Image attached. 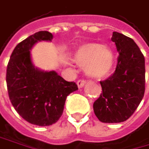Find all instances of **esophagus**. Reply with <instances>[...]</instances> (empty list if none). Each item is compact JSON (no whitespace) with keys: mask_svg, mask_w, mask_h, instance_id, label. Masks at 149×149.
Segmentation results:
<instances>
[{"mask_svg":"<svg viewBox=\"0 0 149 149\" xmlns=\"http://www.w3.org/2000/svg\"><path fill=\"white\" fill-rule=\"evenodd\" d=\"M85 84H86V80H84V79H79V80L77 81V85H78V87L79 88H83L85 86Z\"/></svg>","mask_w":149,"mask_h":149,"instance_id":"1","label":"esophagus"}]
</instances>
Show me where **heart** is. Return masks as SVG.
I'll use <instances>...</instances> for the list:
<instances>
[{"instance_id": "b5f03b06", "label": "heart", "mask_w": 149, "mask_h": 149, "mask_svg": "<svg viewBox=\"0 0 149 149\" xmlns=\"http://www.w3.org/2000/svg\"><path fill=\"white\" fill-rule=\"evenodd\" d=\"M73 61L80 67H85L87 74L95 79L108 77L114 67V54L107 46L90 43L81 45L74 54Z\"/></svg>"}]
</instances>
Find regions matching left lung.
I'll return each mask as SVG.
<instances>
[{"label":"left lung","mask_w":149,"mask_h":149,"mask_svg":"<svg viewBox=\"0 0 149 149\" xmlns=\"http://www.w3.org/2000/svg\"><path fill=\"white\" fill-rule=\"evenodd\" d=\"M119 56L113 75L100 81L102 94L94 104L102 123H123L133 114L145 93V57L137 44L121 33L113 32Z\"/></svg>","instance_id":"obj_1"}]
</instances>
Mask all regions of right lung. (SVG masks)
<instances>
[{
  "label": "right lung",
  "mask_w": 149,
  "mask_h": 149,
  "mask_svg": "<svg viewBox=\"0 0 149 149\" xmlns=\"http://www.w3.org/2000/svg\"><path fill=\"white\" fill-rule=\"evenodd\" d=\"M53 35L39 31L17 45L7 66L6 82L10 100L26 122L38 126L55 123L63 113L66 97L78 89L58 74L36 68L30 50L39 41H52Z\"/></svg>",
  "instance_id": "1"
}]
</instances>
